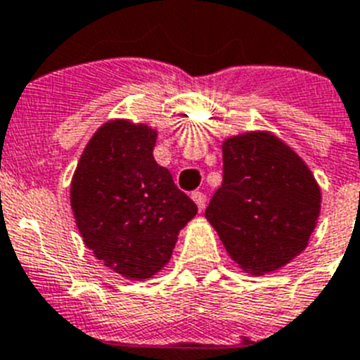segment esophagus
Segmentation results:
<instances>
[{"mask_svg":"<svg viewBox=\"0 0 360 360\" xmlns=\"http://www.w3.org/2000/svg\"><path fill=\"white\" fill-rule=\"evenodd\" d=\"M192 199H193V202H195V205H198V208L199 210H205V206H206V195L202 192H193L192 193Z\"/></svg>","mask_w":360,"mask_h":360,"instance_id":"1","label":"esophagus"}]
</instances>
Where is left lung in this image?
I'll return each instance as SVG.
<instances>
[{
	"instance_id": "left-lung-1",
	"label": "left lung",
	"mask_w": 360,
	"mask_h": 360,
	"mask_svg": "<svg viewBox=\"0 0 360 360\" xmlns=\"http://www.w3.org/2000/svg\"><path fill=\"white\" fill-rule=\"evenodd\" d=\"M223 184L206 221L246 274L281 270L308 246L321 215V186L292 146L266 130L223 141Z\"/></svg>"
}]
</instances>
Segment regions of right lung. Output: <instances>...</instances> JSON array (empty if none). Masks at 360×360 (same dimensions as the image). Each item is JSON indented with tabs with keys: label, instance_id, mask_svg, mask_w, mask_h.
<instances>
[{
	"label": "right lung",
	"instance_id": "right-lung-1",
	"mask_svg": "<svg viewBox=\"0 0 360 360\" xmlns=\"http://www.w3.org/2000/svg\"><path fill=\"white\" fill-rule=\"evenodd\" d=\"M158 130L110 120L86 143L70 183L83 243L124 279H152L167 266L198 206L154 159Z\"/></svg>",
	"mask_w": 360,
	"mask_h": 360
}]
</instances>
